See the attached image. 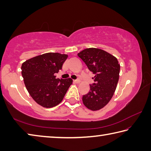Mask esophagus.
Returning a JSON list of instances; mask_svg holds the SVG:
<instances>
[{
  "label": "esophagus",
  "instance_id": "34e87169",
  "mask_svg": "<svg viewBox=\"0 0 151 151\" xmlns=\"http://www.w3.org/2000/svg\"><path fill=\"white\" fill-rule=\"evenodd\" d=\"M73 82H74V83H75L78 84V83H80L81 81H80V80H78V79H77V80H74V81H73Z\"/></svg>",
  "mask_w": 151,
  "mask_h": 151
}]
</instances>
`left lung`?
<instances>
[{"label":"left lung","instance_id":"obj_1","mask_svg":"<svg viewBox=\"0 0 151 151\" xmlns=\"http://www.w3.org/2000/svg\"><path fill=\"white\" fill-rule=\"evenodd\" d=\"M78 56L94 75V83L90 85V91L83 96V103L91 111H98L105 106L113 96L121 66L115 57L99 48H86Z\"/></svg>","mask_w":151,"mask_h":151}]
</instances>
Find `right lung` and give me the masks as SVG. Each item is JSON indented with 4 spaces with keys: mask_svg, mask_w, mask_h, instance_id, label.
Segmentation results:
<instances>
[{
    "mask_svg": "<svg viewBox=\"0 0 151 151\" xmlns=\"http://www.w3.org/2000/svg\"><path fill=\"white\" fill-rule=\"evenodd\" d=\"M67 55L48 52L30 58L22 64V76L28 92L34 101L45 108L61 103L73 80L56 78Z\"/></svg>",
    "mask_w": 151,
    "mask_h": 151,
    "instance_id": "obj_1",
    "label": "right lung"
}]
</instances>
